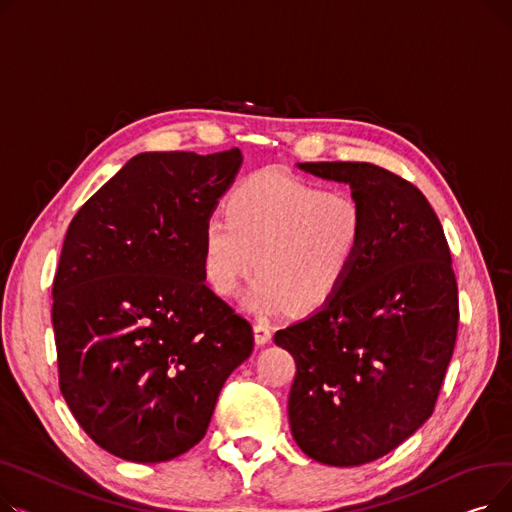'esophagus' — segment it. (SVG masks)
Instances as JSON below:
<instances>
[{
	"label": "esophagus",
	"mask_w": 512,
	"mask_h": 512,
	"mask_svg": "<svg viewBox=\"0 0 512 512\" xmlns=\"http://www.w3.org/2000/svg\"><path fill=\"white\" fill-rule=\"evenodd\" d=\"M253 334H255V342L261 346V344H267L272 340V328L265 324V321H255L253 326Z\"/></svg>",
	"instance_id": "esophagus-1"
}]
</instances>
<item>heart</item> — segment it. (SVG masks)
I'll use <instances>...</instances> for the list:
<instances>
[{
  "mask_svg": "<svg viewBox=\"0 0 512 512\" xmlns=\"http://www.w3.org/2000/svg\"><path fill=\"white\" fill-rule=\"evenodd\" d=\"M365 234L367 211L353 193L321 191L288 172L261 170L234 186L226 218L203 226V276L220 297H234L259 265L251 309L315 313L351 278Z\"/></svg>",
  "mask_w": 512,
  "mask_h": 512,
  "instance_id": "1",
  "label": "heart"
}]
</instances>
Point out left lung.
<instances>
[{"instance_id": "8db88e82", "label": "left lung", "mask_w": 512, "mask_h": 512, "mask_svg": "<svg viewBox=\"0 0 512 512\" xmlns=\"http://www.w3.org/2000/svg\"><path fill=\"white\" fill-rule=\"evenodd\" d=\"M299 168L351 184L367 234L336 297L274 336L297 363L288 421L313 461L359 467L432 417L459 332V286L442 224L413 182L365 161Z\"/></svg>"}]
</instances>
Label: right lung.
Wrapping results in <instances>:
<instances>
[{"instance_id": "right-lung-1", "label": "right lung", "mask_w": 512, "mask_h": 512, "mask_svg": "<svg viewBox=\"0 0 512 512\" xmlns=\"http://www.w3.org/2000/svg\"><path fill=\"white\" fill-rule=\"evenodd\" d=\"M242 155L139 153L72 218L53 278L60 390L132 463L199 444L253 328L205 286L201 234Z\"/></svg>"}]
</instances>
